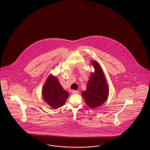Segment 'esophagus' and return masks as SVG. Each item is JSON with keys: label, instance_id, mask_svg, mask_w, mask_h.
Returning <instances> with one entry per match:
<instances>
[{"label": "esophagus", "instance_id": "obj_1", "mask_svg": "<svg viewBox=\"0 0 150 150\" xmlns=\"http://www.w3.org/2000/svg\"><path fill=\"white\" fill-rule=\"evenodd\" d=\"M71 93L73 94H76V93H78V91H77V90H72L71 91Z\"/></svg>", "mask_w": 150, "mask_h": 150}]
</instances>
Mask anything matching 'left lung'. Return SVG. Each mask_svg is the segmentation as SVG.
I'll return each mask as SVG.
<instances>
[{"label": "left lung", "mask_w": 150, "mask_h": 150, "mask_svg": "<svg viewBox=\"0 0 150 150\" xmlns=\"http://www.w3.org/2000/svg\"><path fill=\"white\" fill-rule=\"evenodd\" d=\"M95 73H91L87 83L86 90L83 91L82 96L87 105L95 108L103 105L107 100L109 90L105 74L100 64L92 61Z\"/></svg>", "instance_id": "8db88e82"}]
</instances>
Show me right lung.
I'll return each mask as SVG.
<instances>
[{
	"instance_id": "obj_1",
	"label": "right lung",
	"mask_w": 150,
	"mask_h": 150,
	"mask_svg": "<svg viewBox=\"0 0 150 150\" xmlns=\"http://www.w3.org/2000/svg\"><path fill=\"white\" fill-rule=\"evenodd\" d=\"M42 96L43 100L51 108L57 109L65 104L69 93L64 90L57 77L50 75L43 87Z\"/></svg>"
}]
</instances>
